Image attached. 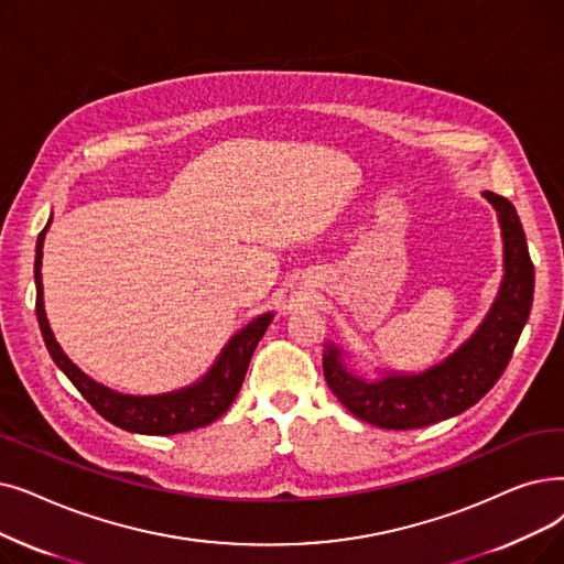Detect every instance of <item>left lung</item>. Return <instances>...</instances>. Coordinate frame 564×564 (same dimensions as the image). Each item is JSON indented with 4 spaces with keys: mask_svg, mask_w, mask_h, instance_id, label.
Here are the masks:
<instances>
[{
    "mask_svg": "<svg viewBox=\"0 0 564 564\" xmlns=\"http://www.w3.org/2000/svg\"><path fill=\"white\" fill-rule=\"evenodd\" d=\"M484 198L498 209L502 226L505 279L494 308L470 340L426 373L378 382L346 371L336 348L323 355L325 380L334 397L361 422L408 431L449 420L475 405L505 373L532 308L534 264L513 205L491 191Z\"/></svg>",
    "mask_w": 564,
    "mask_h": 564,
    "instance_id": "1",
    "label": "left lung"
}]
</instances>
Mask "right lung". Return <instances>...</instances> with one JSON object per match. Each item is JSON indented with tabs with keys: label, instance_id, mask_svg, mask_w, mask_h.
Returning a JSON list of instances; mask_svg holds the SVG:
<instances>
[{
	"label": "right lung",
	"instance_id": "1",
	"mask_svg": "<svg viewBox=\"0 0 564 564\" xmlns=\"http://www.w3.org/2000/svg\"><path fill=\"white\" fill-rule=\"evenodd\" d=\"M51 226V221H47ZM47 226L41 230L36 239V260H34V279H36V317L39 327L45 340V348L55 359V364L66 373V378L76 384V389L87 399V403L101 414L110 424L147 435H173L193 429H203L232 405L235 397L239 394L243 376H247L249 361L258 340L267 332V325L272 323V313L260 315L256 321L243 327L230 343L226 350L214 364V369L188 389L173 391V394L161 397H124L110 391L101 384L89 380L78 366H73L70 359L62 352L57 340L53 338L51 327L45 321L43 311V285H41V256H43V235Z\"/></svg>",
	"mask_w": 564,
	"mask_h": 564
}]
</instances>
